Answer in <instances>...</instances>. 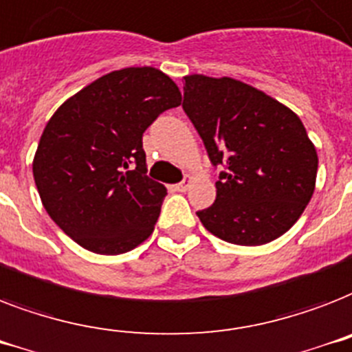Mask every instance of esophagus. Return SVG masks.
<instances>
[{
	"label": "esophagus",
	"instance_id": "1",
	"mask_svg": "<svg viewBox=\"0 0 352 352\" xmlns=\"http://www.w3.org/2000/svg\"><path fill=\"white\" fill-rule=\"evenodd\" d=\"M194 184V176H185V179L184 182H179L178 185H176V189L178 190H182V192H185V190H189L190 189V185Z\"/></svg>",
	"mask_w": 352,
	"mask_h": 352
}]
</instances>
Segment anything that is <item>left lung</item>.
I'll return each instance as SVG.
<instances>
[{"label": "left lung", "instance_id": "obj_1", "mask_svg": "<svg viewBox=\"0 0 352 352\" xmlns=\"http://www.w3.org/2000/svg\"><path fill=\"white\" fill-rule=\"evenodd\" d=\"M184 111L205 143L216 201L196 212L210 234L263 245L285 234L313 198L318 154L302 120L260 89L234 78L185 76Z\"/></svg>", "mask_w": 352, "mask_h": 352}]
</instances>
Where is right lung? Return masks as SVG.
Segmentation results:
<instances>
[{
	"label": "right lung",
	"mask_w": 352,
	"mask_h": 352,
	"mask_svg": "<svg viewBox=\"0 0 352 352\" xmlns=\"http://www.w3.org/2000/svg\"><path fill=\"white\" fill-rule=\"evenodd\" d=\"M179 103L178 85L162 70L129 67L83 87L47 122L34 182L45 210L78 245L123 254L153 234L167 189L145 174L142 136Z\"/></svg>",
	"instance_id": "right-lung-1"
}]
</instances>
